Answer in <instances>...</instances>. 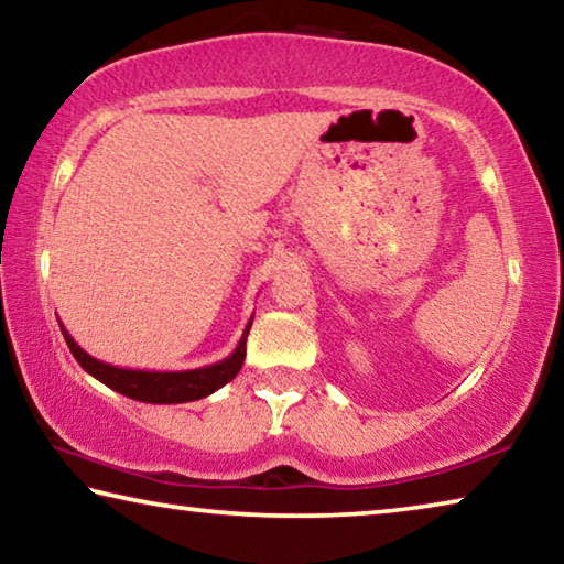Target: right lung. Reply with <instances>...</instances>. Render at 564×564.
<instances>
[{
    "instance_id": "right-lung-1",
    "label": "right lung",
    "mask_w": 564,
    "mask_h": 564,
    "mask_svg": "<svg viewBox=\"0 0 564 564\" xmlns=\"http://www.w3.org/2000/svg\"><path fill=\"white\" fill-rule=\"evenodd\" d=\"M251 323H253V316L248 318L243 336L238 340V346L234 348L231 356L218 362H212V366L194 368V370H133V368L111 366V362H104L89 356V352L69 336V330H66L62 323L59 326H62L66 346H69L76 362H79L89 376L101 380L104 386L117 390V393L127 395L131 400L171 405V403H188V400L212 395L218 388H224L228 380L236 378L246 358V338H248V330H251Z\"/></svg>"
}]
</instances>
